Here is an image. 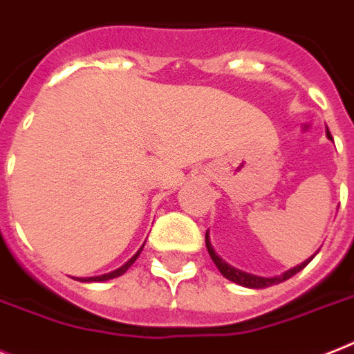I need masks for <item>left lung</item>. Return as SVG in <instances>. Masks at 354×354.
<instances>
[{
	"label": "left lung",
	"instance_id": "left-lung-1",
	"mask_svg": "<svg viewBox=\"0 0 354 354\" xmlns=\"http://www.w3.org/2000/svg\"><path fill=\"white\" fill-rule=\"evenodd\" d=\"M326 136H328V139H331V141H333V137H331V133H329V130H326ZM206 248H208L209 257H212V261L215 262V266H217V268H218V271L223 273V277H226L227 280H232V282H235V284L244 286V288H251V289L270 288V286L280 284V282H284V280L291 279V277L297 275L299 271H302L304 268H306V266L309 264V262L313 261V257L317 255V253H315L313 257H309L308 261H304L302 264L295 266V268L288 270V271H286V273H282V275L271 277V279H266V277H257V275H251V273H246V271L236 270V268H233V266L227 264L226 261H223V259H221V257H218L217 253H215V250H213L212 242H209L208 232H206Z\"/></svg>",
	"mask_w": 354,
	"mask_h": 354
}]
</instances>
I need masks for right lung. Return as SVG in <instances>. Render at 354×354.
<instances>
[{
  "label": "right lung",
  "instance_id": "right-lung-1",
  "mask_svg": "<svg viewBox=\"0 0 354 354\" xmlns=\"http://www.w3.org/2000/svg\"><path fill=\"white\" fill-rule=\"evenodd\" d=\"M142 248H145V244H142L141 250L137 251L136 255L131 257V259L127 262V264L121 266L119 270L110 271V273H106V275H101V277H88V279H79V277H75V280H79V282H104V280H110V279H115V277H121L122 273H127L128 268H130V266L137 261V257H139V253H141V251H142Z\"/></svg>",
  "mask_w": 354,
  "mask_h": 354
}]
</instances>
